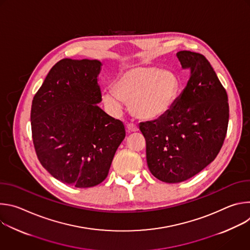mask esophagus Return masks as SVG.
Wrapping results in <instances>:
<instances>
[{
	"label": "esophagus",
	"mask_w": 250,
	"mask_h": 250,
	"mask_svg": "<svg viewBox=\"0 0 250 250\" xmlns=\"http://www.w3.org/2000/svg\"><path fill=\"white\" fill-rule=\"evenodd\" d=\"M126 129L129 132H136V131H138V127L134 124H127L126 125Z\"/></svg>",
	"instance_id": "1"
}]
</instances>
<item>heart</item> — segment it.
<instances>
[{"instance_id":"obj_1","label":"heart","mask_w":250,"mask_h":250,"mask_svg":"<svg viewBox=\"0 0 250 250\" xmlns=\"http://www.w3.org/2000/svg\"><path fill=\"white\" fill-rule=\"evenodd\" d=\"M179 89L180 80L171 71L135 65L119 76L114 89L103 92V101L115 113L124 101L135 118L153 121L169 112Z\"/></svg>"}]
</instances>
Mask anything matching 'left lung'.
I'll return each mask as SVG.
<instances>
[{
  "label": "left lung",
  "instance_id": "8db88e82",
  "mask_svg": "<svg viewBox=\"0 0 250 250\" xmlns=\"http://www.w3.org/2000/svg\"><path fill=\"white\" fill-rule=\"evenodd\" d=\"M176 56L191 70L187 86L166 115L139 125L149 171L166 183L188 180L215 160L229 117L228 94L207 58L186 50Z\"/></svg>",
  "mask_w": 250,
  "mask_h": 250
}]
</instances>
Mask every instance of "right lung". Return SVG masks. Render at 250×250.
I'll use <instances>...</instances> for the list:
<instances>
[{
	"label": "right lung",
	"mask_w": 250,
	"mask_h": 250,
	"mask_svg": "<svg viewBox=\"0 0 250 250\" xmlns=\"http://www.w3.org/2000/svg\"><path fill=\"white\" fill-rule=\"evenodd\" d=\"M102 62L64 58L34 95L30 123L42 165L64 184L89 188L108 176L125 136L124 124L106 115L98 76Z\"/></svg>",
	"instance_id": "add662e5"
}]
</instances>
